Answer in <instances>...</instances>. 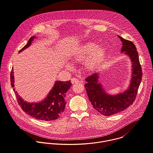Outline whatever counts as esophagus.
Instances as JSON below:
<instances>
[{"label":"esophagus","instance_id":"1","mask_svg":"<svg viewBox=\"0 0 153 153\" xmlns=\"http://www.w3.org/2000/svg\"><path fill=\"white\" fill-rule=\"evenodd\" d=\"M79 80L78 79H76V78H72L71 79V82H72V84H76V83H78V82H79Z\"/></svg>","mask_w":153,"mask_h":153}]
</instances>
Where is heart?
Returning a JSON list of instances; mask_svg holds the SVG:
<instances>
[{"label": "heart", "instance_id": "heart-1", "mask_svg": "<svg viewBox=\"0 0 153 153\" xmlns=\"http://www.w3.org/2000/svg\"><path fill=\"white\" fill-rule=\"evenodd\" d=\"M106 49L99 47L93 42L85 43L80 46L74 53L72 59L75 62H82L85 59V66L88 71H94L97 68L104 59Z\"/></svg>", "mask_w": 153, "mask_h": 153}]
</instances>
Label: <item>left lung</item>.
I'll return each instance as SVG.
<instances>
[{"label":"left lung","mask_w":153,"mask_h":153,"mask_svg":"<svg viewBox=\"0 0 153 153\" xmlns=\"http://www.w3.org/2000/svg\"><path fill=\"white\" fill-rule=\"evenodd\" d=\"M123 43L121 51L128 54L132 62V78L128 90L116 96L107 94L102 85L99 83V74H94L85 78L87 82L85 84L88 99L93 107L102 115L111 116L119 113L135 101L138 90L143 76L141 65L139 60L138 53L132 42L119 36Z\"/></svg>","instance_id":"8db88e82"}]
</instances>
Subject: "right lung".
<instances>
[{"label":"right lung","instance_id":"1","mask_svg":"<svg viewBox=\"0 0 153 153\" xmlns=\"http://www.w3.org/2000/svg\"><path fill=\"white\" fill-rule=\"evenodd\" d=\"M34 38V36L31 37L27 44L19 52L30 46ZM10 77V84L15 91L17 102L24 112L36 119L45 121L56 120L63 114L66 103L65 101L66 93L72 85L71 81L56 82L49 96L44 101L39 103H28L24 102L19 97L13 88L14 80L13 68L11 70Z\"/></svg>","mask_w":153,"mask_h":153}]
</instances>
